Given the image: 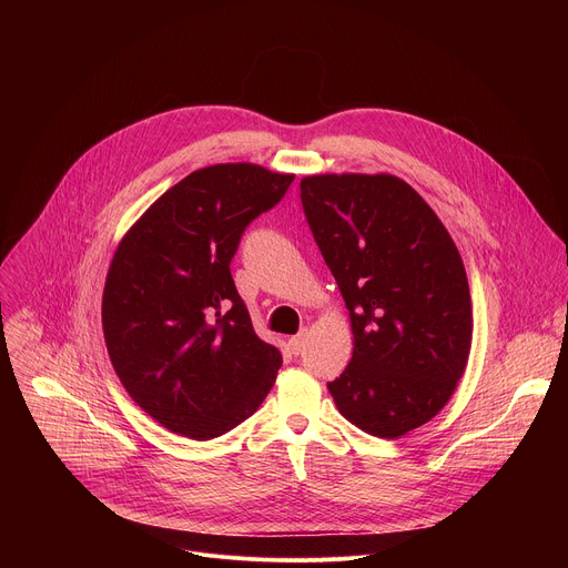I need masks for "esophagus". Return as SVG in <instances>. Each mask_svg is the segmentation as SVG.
I'll return each mask as SVG.
<instances>
[{
  "instance_id": "34e87169",
  "label": "esophagus",
  "mask_w": 568,
  "mask_h": 568,
  "mask_svg": "<svg viewBox=\"0 0 568 568\" xmlns=\"http://www.w3.org/2000/svg\"><path fill=\"white\" fill-rule=\"evenodd\" d=\"M305 339H307V331H301L298 335H294V337L287 342V346H290L292 355H298V353L303 351V346H305Z\"/></svg>"
}]
</instances>
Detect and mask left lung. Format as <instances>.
Wrapping results in <instances>:
<instances>
[{"label":"left lung","instance_id":"obj_1","mask_svg":"<svg viewBox=\"0 0 568 568\" xmlns=\"http://www.w3.org/2000/svg\"><path fill=\"white\" fill-rule=\"evenodd\" d=\"M301 202L353 331V359L328 390L348 423L395 440L438 416L465 373L474 318L463 258L395 175H307Z\"/></svg>","mask_w":568,"mask_h":568}]
</instances>
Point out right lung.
<instances>
[{
	"label": "right lung",
	"instance_id": "add662e5",
	"mask_svg": "<svg viewBox=\"0 0 568 568\" xmlns=\"http://www.w3.org/2000/svg\"><path fill=\"white\" fill-rule=\"evenodd\" d=\"M292 180L247 161L193 171L119 242L103 290L105 346L130 397L173 434L211 440L274 386L283 357L256 337L229 263Z\"/></svg>",
	"mask_w": 568,
	"mask_h": 568
}]
</instances>
